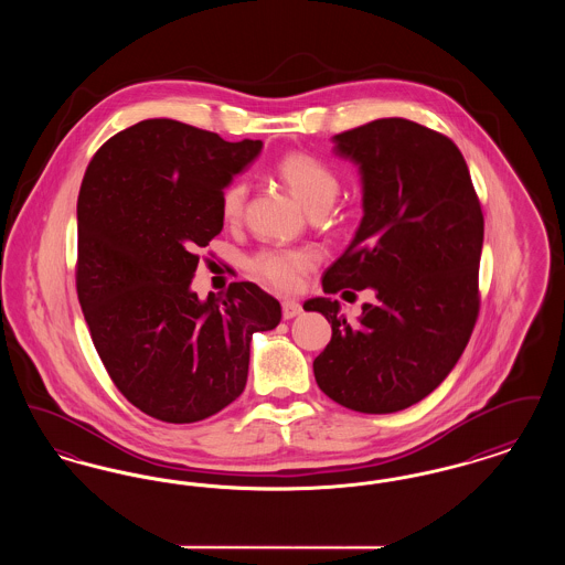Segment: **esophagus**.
Wrapping results in <instances>:
<instances>
[{
    "label": "esophagus",
    "instance_id": "34e87169",
    "mask_svg": "<svg viewBox=\"0 0 565 565\" xmlns=\"http://www.w3.org/2000/svg\"><path fill=\"white\" fill-rule=\"evenodd\" d=\"M300 311H302V307H300V302L298 300H281V316H284V320H292L296 316H300Z\"/></svg>",
    "mask_w": 565,
    "mask_h": 565
}]
</instances>
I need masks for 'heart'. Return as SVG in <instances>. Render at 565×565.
<instances>
[{"mask_svg":"<svg viewBox=\"0 0 565 565\" xmlns=\"http://www.w3.org/2000/svg\"><path fill=\"white\" fill-rule=\"evenodd\" d=\"M275 175L288 186L296 199L313 214L330 207L341 190V178L326 162L305 154L290 152L275 162ZM247 186L233 182L222 190L220 214L231 226L239 224L245 210ZM318 265V252L311 247H270L258 252L249 260V273L277 290H296L307 270Z\"/></svg>","mask_w":565,"mask_h":565,"instance_id":"1","label":"heart"}]
</instances>
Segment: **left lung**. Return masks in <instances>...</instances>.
I'll return each instance as SVG.
<instances>
[{"instance_id":"obj_1","label":"left lung","mask_w":565,"mask_h":565,"mask_svg":"<svg viewBox=\"0 0 565 565\" xmlns=\"http://www.w3.org/2000/svg\"><path fill=\"white\" fill-rule=\"evenodd\" d=\"M360 167L364 217L323 273L326 295L373 290L350 323L339 300L311 298L332 339L313 360L323 394L358 413H396L434 392L466 350L479 318L484 220L468 164L447 135L379 118L334 135Z\"/></svg>"}]
</instances>
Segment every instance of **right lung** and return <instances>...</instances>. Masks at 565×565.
Here are the masks:
<instances>
[{"instance_id": "obj_1", "label": "right lung", "mask_w": 565, "mask_h": 565, "mask_svg": "<svg viewBox=\"0 0 565 565\" xmlns=\"http://www.w3.org/2000/svg\"><path fill=\"white\" fill-rule=\"evenodd\" d=\"M263 141H224L169 118L109 137L78 194L76 290L118 392L167 424L220 413L245 390L254 332L281 320L252 281L199 300V249L222 231L220 196Z\"/></svg>"}]
</instances>
